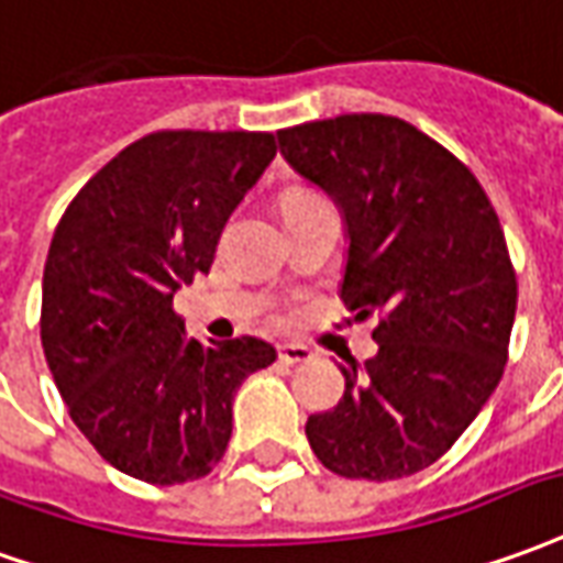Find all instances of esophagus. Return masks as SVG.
<instances>
[{"label": "esophagus", "mask_w": 563, "mask_h": 563, "mask_svg": "<svg viewBox=\"0 0 563 563\" xmlns=\"http://www.w3.org/2000/svg\"><path fill=\"white\" fill-rule=\"evenodd\" d=\"M277 353H280V363L286 365H298V363H308L310 356V347H305V344H280L277 347Z\"/></svg>", "instance_id": "esophagus-1"}]
</instances>
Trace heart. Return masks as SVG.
Masks as SVG:
<instances>
[{
    "instance_id": "heart-1",
    "label": "heart",
    "mask_w": 563,
    "mask_h": 563,
    "mask_svg": "<svg viewBox=\"0 0 563 563\" xmlns=\"http://www.w3.org/2000/svg\"><path fill=\"white\" fill-rule=\"evenodd\" d=\"M295 198H308V195H295ZM295 198H292V200H295Z\"/></svg>"
}]
</instances>
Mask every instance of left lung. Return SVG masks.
Listing matches in <instances>:
<instances>
[{
  "mask_svg": "<svg viewBox=\"0 0 563 563\" xmlns=\"http://www.w3.org/2000/svg\"><path fill=\"white\" fill-rule=\"evenodd\" d=\"M283 158L347 225L341 298L380 313L377 353L308 442L344 478H405L445 454L500 384L518 283L473 170L402 118L338 115L277 133Z\"/></svg>",
  "mask_w": 563,
  "mask_h": 563,
  "instance_id": "left-lung-1",
  "label": "left lung"
}]
</instances>
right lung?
Returning <instances> with one entry per match:
<instances>
[{"label":"right lung","mask_w":563,"mask_h":563,"mask_svg":"<svg viewBox=\"0 0 563 563\" xmlns=\"http://www.w3.org/2000/svg\"><path fill=\"white\" fill-rule=\"evenodd\" d=\"M277 155L274 133L158 131L131 143L66 207L42 277V347L69 418L106 463L148 485L222 460L231 402L277 350L203 347L173 295L213 265L228 216Z\"/></svg>","instance_id":"obj_1"}]
</instances>
